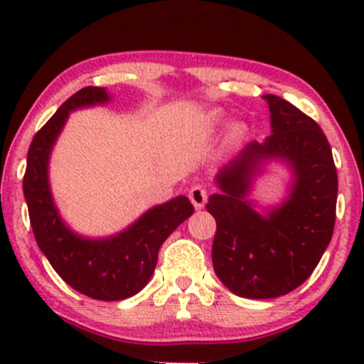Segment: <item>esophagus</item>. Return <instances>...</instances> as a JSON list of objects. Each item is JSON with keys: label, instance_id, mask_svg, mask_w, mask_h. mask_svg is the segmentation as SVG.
<instances>
[{"label": "esophagus", "instance_id": "34e87169", "mask_svg": "<svg viewBox=\"0 0 364 364\" xmlns=\"http://www.w3.org/2000/svg\"><path fill=\"white\" fill-rule=\"evenodd\" d=\"M188 197H190V200H192L193 208L203 209L205 200H208V192H205V188L203 185H196V186H192V190H190Z\"/></svg>", "mask_w": 364, "mask_h": 364}]
</instances>
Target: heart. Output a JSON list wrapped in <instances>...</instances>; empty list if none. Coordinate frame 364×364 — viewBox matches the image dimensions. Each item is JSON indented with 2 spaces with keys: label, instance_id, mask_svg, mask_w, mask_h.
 <instances>
[{
  "label": "heart",
  "instance_id": "b5f03b06",
  "mask_svg": "<svg viewBox=\"0 0 364 364\" xmlns=\"http://www.w3.org/2000/svg\"><path fill=\"white\" fill-rule=\"evenodd\" d=\"M220 117H222V114H220L218 111L211 114V121H218ZM245 132H247V128H245V124H241V123H236V124H234L232 128H230V137H232V139H236V141H237V139H241V137H243V135H245Z\"/></svg>",
  "mask_w": 364,
  "mask_h": 364
}]
</instances>
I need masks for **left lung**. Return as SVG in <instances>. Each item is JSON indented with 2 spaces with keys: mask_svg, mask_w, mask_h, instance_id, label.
<instances>
[{
  "mask_svg": "<svg viewBox=\"0 0 364 364\" xmlns=\"http://www.w3.org/2000/svg\"><path fill=\"white\" fill-rule=\"evenodd\" d=\"M271 135L253 141L216 174L218 192L205 209L215 216L213 267L236 296L269 299L299 287L331 241L338 176L322 128L277 95H264ZM267 159H284L295 172L286 203L260 215L247 200L252 176Z\"/></svg>",
  "mask_w": 364,
  "mask_h": 364,
  "instance_id": "obj_1",
  "label": "left lung"
}]
</instances>
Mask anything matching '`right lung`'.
I'll return each instance as SVG.
<instances>
[{
  "mask_svg": "<svg viewBox=\"0 0 364 364\" xmlns=\"http://www.w3.org/2000/svg\"><path fill=\"white\" fill-rule=\"evenodd\" d=\"M109 100L105 87L97 86L72 95L33 137L23 179L38 248L70 287L98 301L127 299L142 291L155 271L161 243L193 213L192 203L179 196L155 205L123 232L104 240L82 237L65 225L49 188L50 151L70 112Z\"/></svg>",
  "mask_w": 364,
  "mask_h": 364,
  "instance_id": "1",
  "label": "right lung"
}]
</instances>
